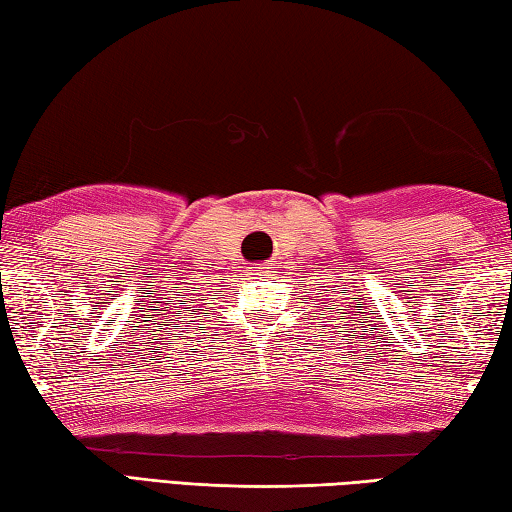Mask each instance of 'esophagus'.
Wrapping results in <instances>:
<instances>
[{
	"mask_svg": "<svg viewBox=\"0 0 512 512\" xmlns=\"http://www.w3.org/2000/svg\"><path fill=\"white\" fill-rule=\"evenodd\" d=\"M271 264H253V266H250V273H253V275H268V273H273L271 271Z\"/></svg>",
	"mask_w": 512,
	"mask_h": 512,
	"instance_id": "34e87169",
	"label": "esophagus"
}]
</instances>
